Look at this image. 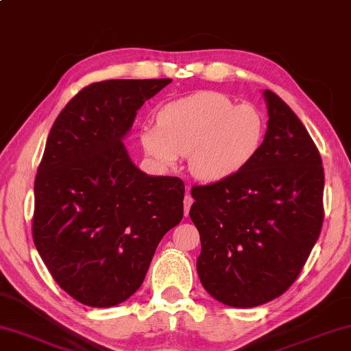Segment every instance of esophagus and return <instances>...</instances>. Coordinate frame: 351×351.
Returning a JSON list of instances; mask_svg holds the SVG:
<instances>
[{
    "mask_svg": "<svg viewBox=\"0 0 351 351\" xmlns=\"http://www.w3.org/2000/svg\"><path fill=\"white\" fill-rule=\"evenodd\" d=\"M193 202H194V199L191 197V193H189V188H188V189H186V195H184V215H186V217L189 215V208H191V205H193Z\"/></svg>",
    "mask_w": 351,
    "mask_h": 351,
    "instance_id": "1",
    "label": "esophagus"
}]
</instances>
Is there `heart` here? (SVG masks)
Returning <instances> with one entry per match:
<instances>
[{
  "mask_svg": "<svg viewBox=\"0 0 351 351\" xmlns=\"http://www.w3.org/2000/svg\"><path fill=\"white\" fill-rule=\"evenodd\" d=\"M263 138L261 112L217 91L167 102L157 112V125L139 130V144L157 167H176L189 154V171L205 183L239 173L260 151Z\"/></svg>",
  "mask_w": 351,
  "mask_h": 351,
  "instance_id": "obj_1",
  "label": "heart"
}]
</instances>
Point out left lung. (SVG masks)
<instances>
[{"label":"left lung","instance_id":"1","mask_svg":"<svg viewBox=\"0 0 351 351\" xmlns=\"http://www.w3.org/2000/svg\"><path fill=\"white\" fill-rule=\"evenodd\" d=\"M268 130L256 156L231 178L194 186L189 217L200 234L205 291L252 308L292 286L319 237L324 170L300 119L265 90Z\"/></svg>","mask_w":351,"mask_h":351}]
</instances>
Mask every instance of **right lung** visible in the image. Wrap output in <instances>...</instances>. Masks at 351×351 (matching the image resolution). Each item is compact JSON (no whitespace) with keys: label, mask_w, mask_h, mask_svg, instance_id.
<instances>
[{"label":"right lung","mask_w":351,"mask_h":351,"mask_svg":"<svg viewBox=\"0 0 351 351\" xmlns=\"http://www.w3.org/2000/svg\"><path fill=\"white\" fill-rule=\"evenodd\" d=\"M170 82L93 83L48 134L35 180L34 242L54 281L83 305L132 297L158 242L183 218V181L141 171L123 144L136 112Z\"/></svg>","instance_id":"obj_1"}]
</instances>
